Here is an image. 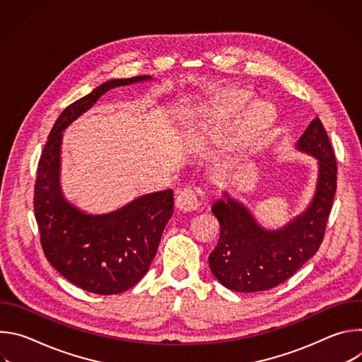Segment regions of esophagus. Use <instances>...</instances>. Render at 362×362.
Here are the masks:
<instances>
[{
	"label": "esophagus",
	"mask_w": 362,
	"mask_h": 362,
	"mask_svg": "<svg viewBox=\"0 0 362 362\" xmlns=\"http://www.w3.org/2000/svg\"><path fill=\"white\" fill-rule=\"evenodd\" d=\"M176 206L183 212L196 211L200 206V200H199L197 193L194 190L189 189V187L180 190L177 197H176Z\"/></svg>",
	"instance_id": "34e87169"
}]
</instances>
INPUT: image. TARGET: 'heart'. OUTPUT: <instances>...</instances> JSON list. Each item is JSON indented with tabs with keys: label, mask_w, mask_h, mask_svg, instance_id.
<instances>
[{
	"label": "heart",
	"mask_w": 362,
	"mask_h": 362,
	"mask_svg": "<svg viewBox=\"0 0 362 362\" xmlns=\"http://www.w3.org/2000/svg\"><path fill=\"white\" fill-rule=\"evenodd\" d=\"M250 94L243 90L233 91L229 94L218 109L215 110V117L218 120H228L239 115L247 103L250 101ZM275 119L274 107L265 101H255L242 115L238 129H236V146L247 148L261 141L264 136L271 129Z\"/></svg>",
	"instance_id": "heart-1"
}]
</instances>
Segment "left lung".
Instances as JSON below:
<instances>
[{"label": "left lung", "mask_w": 362, "mask_h": 362, "mask_svg": "<svg viewBox=\"0 0 362 362\" xmlns=\"http://www.w3.org/2000/svg\"><path fill=\"white\" fill-rule=\"evenodd\" d=\"M295 148L317 159V183L305 211L284 226L265 228L228 190H222L223 197L212 204L221 223V236L209 255V267L230 291L261 292L275 288L311 259L321 246L337 190V160L320 119L309 123Z\"/></svg>", "instance_id": "8db88e82"}]
</instances>
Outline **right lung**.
Here are the masks:
<instances>
[{"label": "right lung", "instance_id": "add662e5", "mask_svg": "<svg viewBox=\"0 0 362 362\" xmlns=\"http://www.w3.org/2000/svg\"><path fill=\"white\" fill-rule=\"evenodd\" d=\"M150 80L113 78L74 101L51 129L38 162L34 215L44 255L67 281L91 293L124 292L147 274L173 215V190L141 194L107 214L83 211L62 189L63 132L109 90Z\"/></svg>", "mask_w": 362, "mask_h": 362}]
</instances>
